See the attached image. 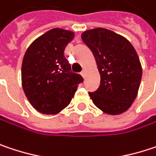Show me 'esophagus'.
<instances>
[{
    "instance_id": "1",
    "label": "esophagus",
    "mask_w": 156,
    "mask_h": 156,
    "mask_svg": "<svg viewBox=\"0 0 156 156\" xmlns=\"http://www.w3.org/2000/svg\"><path fill=\"white\" fill-rule=\"evenodd\" d=\"M82 75H83V77H85V75H86V69H83V72H82Z\"/></svg>"
}]
</instances>
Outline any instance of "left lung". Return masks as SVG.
<instances>
[{"label": "left lung", "mask_w": 156, "mask_h": 156, "mask_svg": "<svg viewBox=\"0 0 156 156\" xmlns=\"http://www.w3.org/2000/svg\"><path fill=\"white\" fill-rule=\"evenodd\" d=\"M82 40L91 50L100 74L98 89L89 92L92 102L107 115L124 113L134 102L141 82L137 51L126 38L106 28L87 30Z\"/></svg>", "instance_id": "1"}]
</instances>
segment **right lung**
Returning a JSON list of instances; mask_svg holds the SVG:
<instances>
[{"label":"right lung","instance_id":"obj_1","mask_svg":"<svg viewBox=\"0 0 156 156\" xmlns=\"http://www.w3.org/2000/svg\"><path fill=\"white\" fill-rule=\"evenodd\" d=\"M74 33L53 28L35 39L25 53L21 79L30 104L44 115H57L68 106L83 77L71 72L64 56Z\"/></svg>","mask_w":156,"mask_h":156}]
</instances>
